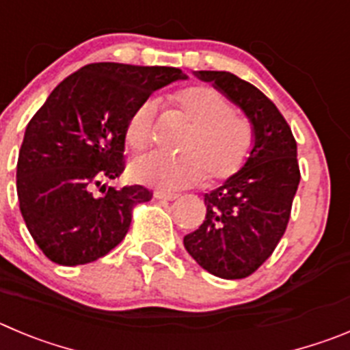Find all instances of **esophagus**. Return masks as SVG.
Here are the masks:
<instances>
[{
	"instance_id": "34e87169",
	"label": "esophagus",
	"mask_w": 350,
	"mask_h": 350,
	"mask_svg": "<svg viewBox=\"0 0 350 350\" xmlns=\"http://www.w3.org/2000/svg\"><path fill=\"white\" fill-rule=\"evenodd\" d=\"M154 198H156V200H163V201H175L178 198V194H173V192L156 191L154 192Z\"/></svg>"
}]
</instances>
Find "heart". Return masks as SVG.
Masks as SVG:
<instances>
[{
	"label": "heart",
	"mask_w": 350,
	"mask_h": 350,
	"mask_svg": "<svg viewBox=\"0 0 350 350\" xmlns=\"http://www.w3.org/2000/svg\"><path fill=\"white\" fill-rule=\"evenodd\" d=\"M173 111L191 123L178 156L147 152L130 165L133 180L161 191H180L201 184L206 177L222 182L243 168L253 147L250 123L234 114L230 102L211 86L178 90L166 98ZM158 102L146 98L128 116L124 139L131 149L150 146Z\"/></svg>",
	"instance_id": "1"
}]
</instances>
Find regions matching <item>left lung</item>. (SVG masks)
Returning <instances> with one entry per match:
<instances>
[{"mask_svg": "<svg viewBox=\"0 0 350 350\" xmlns=\"http://www.w3.org/2000/svg\"><path fill=\"white\" fill-rule=\"evenodd\" d=\"M194 76L245 112L253 147L236 175L204 194L206 217L184 236V246L210 274L241 280L267 260L286 230L300 182L297 142L283 114L256 86L226 70H194Z\"/></svg>", "mask_w": 350, "mask_h": 350, "instance_id": "1", "label": "left lung"}]
</instances>
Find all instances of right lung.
Masks as SVG:
<instances>
[{"label": "right lung", "instance_id": "right-lung-1", "mask_svg": "<svg viewBox=\"0 0 350 350\" xmlns=\"http://www.w3.org/2000/svg\"><path fill=\"white\" fill-rule=\"evenodd\" d=\"M187 76L177 67L88 64L67 76L29 121L17 161L21 213L41 252L59 265L107 255L126 236L142 185H95L124 170V124L152 92Z\"/></svg>", "mask_w": 350, "mask_h": 350}]
</instances>
